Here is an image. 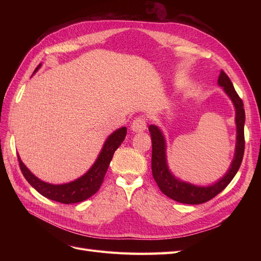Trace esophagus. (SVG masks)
<instances>
[{
    "mask_svg": "<svg viewBox=\"0 0 261 261\" xmlns=\"http://www.w3.org/2000/svg\"><path fill=\"white\" fill-rule=\"evenodd\" d=\"M146 122H147L146 121V117H144V116L136 117L135 120H134L133 123H132V126H130L133 132H136V133L146 130V128H147V123Z\"/></svg>",
    "mask_w": 261,
    "mask_h": 261,
    "instance_id": "obj_1",
    "label": "esophagus"
}]
</instances>
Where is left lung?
<instances>
[{
    "instance_id": "left-lung-1",
    "label": "left lung",
    "mask_w": 261,
    "mask_h": 261,
    "mask_svg": "<svg viewBox=\"0 0 261 261\" xmlns=\"http://www.w3.org/2000/svg\"><path fill=\"white\" fill-rule=\"evenodd\" d=\"M218 84L223 87L224 91L233 101L236 110V127H238V136H236V149L235 156L228 169L225 176H223L216 184L207 187L195 186L177 179L168 169L167 159H165V141L161 130L154 125H149L150 136L152 140V156L151 169L152 176L155 183L159 186L160 191L168 196L169 198L187 204H199L207 202L213 197L220 194L223 189L231 183V180L238 173L243 160L245 150V137H244V123H245V110L244 103L240 96L234 89V86L228 76L221 70Z\"/></svg>"
}]
</instances>
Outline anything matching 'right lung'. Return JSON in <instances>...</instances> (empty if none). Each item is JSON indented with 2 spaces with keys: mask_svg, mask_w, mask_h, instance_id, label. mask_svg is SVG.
<instances>
[{
  "mask_svg": "<svg viewBox=\"0 0 261 261\" xmlns=\"http://www.w3.org/2000/svg\"><path fill=\"white\" fill-rule=\"evenodd\" d=\"M41 64H39L35 72H37ZM126 133H127L126 127H122L111 134L91 169L85 175L74 181H70V183L53 185L40 180L26 168V165L21 162L19 155L17 154L20 171L28 183L46 198L66 204L84 201L99 191L101 184L103 183L109 164L112 160L115 150L123 143L126 137Z\"/></svg>",
  "mask_w": 261,
  "mask_h": 261,
  "instance_id": "1",
  "label": "right lung"
}]
</instances>
